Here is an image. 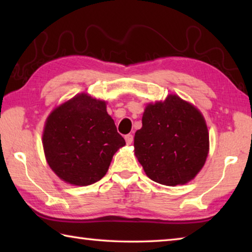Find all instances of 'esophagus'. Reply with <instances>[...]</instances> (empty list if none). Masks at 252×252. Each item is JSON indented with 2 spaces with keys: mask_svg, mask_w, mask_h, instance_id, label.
I'll use <instances>...</instances> for the list:
<instances>
[{
  "mask_svg": "<svg viewBox=\"0 0 252 252\" xmlns=\"http://www.w3.org/2000/svg\"><path fill=\"white\" fill-rule=\"evenodd\" d=\"M125 139H126V144H131L132 142H133V135H132V134H126L125 136Z\"/></svg>",
  "mask_w": 252,
  "mask_h": 252,
  "instance_id": "esophagus-1",
  "label": "esophagus"
}]
</instances>
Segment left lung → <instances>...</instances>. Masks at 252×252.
Wrapping results in <instances>:
<instances>
[{
	"mask_svg": "<svg viewBox=\"0 0 252 252\" xmlns=\"http://www.w3.org/2000/svg\"><path fill=\"white\" fill-rule=\"evenodd\" d=\"M134 151L151 180L185 185L203 167L209 134L202 114L177 95L147 105L142 127L135 132Z\"/></svg>",
	"mask_w": 252,
	"mask_h": 252,
	"instance_id": "8db88e82",
	"label": "left lung"
}]
</instances>
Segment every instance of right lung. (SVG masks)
<instances>
[{"instance_id": "add662e5", "label": "right lung", "mask_w": 252, "mask_h": 252, "mask_svg": "<svg viewBox=\"0 0 252 252\" xmlns=\"http://www.w3.org/2000/svg\"><path fill=\"white\" fill-rule=\"evenodd\" d=\"M126 144L118 133L105 102L79 94L50 114L43 148L50 168L75 186H89L108 172L111 160Z\"/></svg>"}]
</instances>
